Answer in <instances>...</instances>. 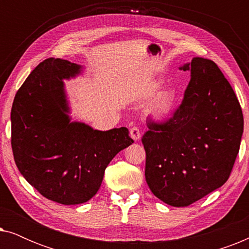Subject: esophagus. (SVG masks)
<instances>
[{
    "instance_id": "1",
    "label": "esophagus",
    "mask_w": 249,
    "mask_h": 249,
    "mask_svg": "<svg viewBox=\"0 0 249 249\" xmlns=\"http://www.w3.org/2000/svg\"><path fill=\"white\" fill-rule=\"evenodd\" d=\"M129 134H130V137L136 142L141 139V131H139V129L137 127H135V125L130 128V132H129Z\"/></svg>"
}]
</instances>
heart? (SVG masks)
I'll list each match as a JSON object with an SVG mask.
<instances>
[{
    "label": "heart",
    "mask_w": 249,
    "mask_h": 249,
    "mask_svg": "<svg viewBox=\"0 0 249 249\" xmlns=\"http://www.w3.org/2000/svg\"><path fill=\"white\" fill-rule=\"evenodd\" d=\"M159 84H153L147 90V96H152L158 90ZM177 104H178V94L171 87H165L160 89L153 96L149 103L148 112L155 120L165 121L175 113Z\"/></svg>",
    "instance_id": "heart-1"
}]
</instances>
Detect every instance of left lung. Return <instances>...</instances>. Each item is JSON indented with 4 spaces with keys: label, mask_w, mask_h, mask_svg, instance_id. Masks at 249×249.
Listing matches in <instances>:
<instances>
[{
    "label": "left lung",
    "mask_w": 249,
    "mask_h": 249,
    "mask_svg": "<svg viewBox=\"0 0 249 249\" xmlns=\"http://www.w3.org/2000/svg\"><path fill=\"white\" fill-rule=\"evenodd\" d=\"M182 103L164 124L147 122L142 142L145 178L154 195L188 206L229 178L239 152L244 117L236 94L213 61L194 57Z\"/></svg>",
    "instance_id": "1"
}]
</instances>
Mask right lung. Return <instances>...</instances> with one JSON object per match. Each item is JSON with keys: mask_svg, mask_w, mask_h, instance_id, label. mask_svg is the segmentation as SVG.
I'll use <instances>...</instances> for the list:
<instances>
[{"mask_svg": "<svg viewBox=\"0 0 249 249\" xmlns=\"http://www.w3.org/2000/svg\"><path fill=\"white\" fill-rule=\"evenodd\" d=\"M81 73L83 67L68 60L43 61L17 91L11 110L20 173L44 197L63 205L95 196L108 163L134 142L125 127L101 131L71 121L63 80Z\"/></svg>", "mask_w": 249, "mask_h": 249, "instance_id": "1", "label": "right lung"}]
</instances>
